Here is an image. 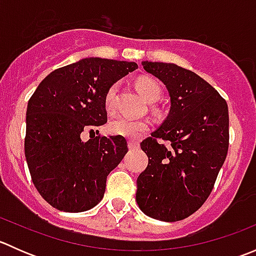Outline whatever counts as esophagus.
Instances as JSON below:
<instances>
[{"instance_id": "1", "label": "esophagus", "mask_w": 256, "mask_h": 256, "mask_svg": "<svg viewBox=\"0 0 256 256\" xmlns=\"http://www.w3.org/2000/svg\"><path fill=\"white\" fill-rule=\"evenodd\" d=\"M128 146L130 150H136L138 148V146H140V144L138 142V141H134V140H128Z\"/></svg>"}]
</instances>
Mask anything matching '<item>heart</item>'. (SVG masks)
<instances>
[{"label":"heart","mask_w":256,"mask_h":256,"mask_svg":"<svg viewBox=\"0 0 256 256\" xmlns=\"http://www.w3.org/2000/svg\"><path fill=\"white\" fill-rule=\"evenodd\" d=\"M138 89L148 102H154L161 98L162 89L157 82L150 78H140L136 82ZM118 92V84L115 82L108 89L104 98V104L106 112H112L116 108V95ZM148 130V121L136 120V118L118 116L109 124V132L112 135L122 136L128 138H138L142 134Z\"/></svg>","instance_id":"b5f03b06"}]
</instances>
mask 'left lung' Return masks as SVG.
Here are the masks:
<instances>
[{
    "instance_id": "obj_1",
    "label": "left lung",
    "mask_w": 256,
    "mask_h": 256,
    "mask_svg": "<svg viewBox=\"0 0 256 256\" xmlns=\"http://www.w3.org/2000/svg\"><path fill=\"white\" fill-rule=\"evenodd\" d=\"M142 66L166 85L171 109L160 128L140 144L148 164L136 182V200L151 218L182 220L207 200L226 161L228 105L192 70L158 62H142ZM160 140H168L170 146Z\"/></svg>"
}]
</instances>
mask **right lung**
Returning a JSON list of instances; mask_svg holds the SVG:
<instances>
[{
    "mask_svg": "<svg viewBox=\"0 0 256 256\" xmlns=\"http://www.w3.org/2000/svg\"><path fill=\"white\" fill-rule=\"evenodd\" d=\"M138 68L134 62L85 58L52 72L30 96L24 154L33 184L52 207L79 213L104 197L106 178L128 152L122 136L84 131L108 121V89Z\"/></svg>",
    "mask_w": 256,
    "mask_h": 256,
    "instance_id": "add662e5",
    "label": "right lung"
}]
</instances>
